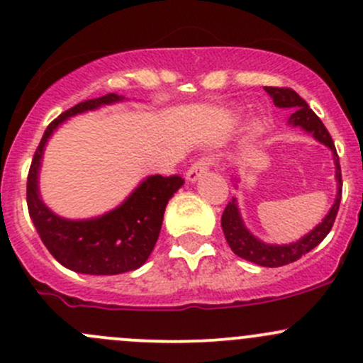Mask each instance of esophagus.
Instances as JSON below:
<instances>
[{
    "instance_id": "esophagus-1",
    "label": "esophagus",
    "mask_w": 363,
    "mask_h": 363,
    "mask_svg": "<svg viewBox=\"0 0 363 363\" xmlns=\"http://www.w3.org/2000/svg\"><path fill=\"white\" fill-rule=\"evenodd\" d=\"M212 164H214V158H212V156H200V158L188 168L186 179H188L189 182H195L200 175H203L205 172L212 167Z\"/></svg>"
}]
</instances>
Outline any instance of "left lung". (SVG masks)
<instances>
[{
    "mask_svg": "<svg viewBox=\"0 0 363 363\" xmlns=\"http://www.w3.org/2000/svg\"><path fill=\"white\" fill-rule=\"evenodd\" d=\"M265 91L272 96L276 107L294 108L290 119H288V123H290L291 126H300L302 130H306L307 133L313 135L318 142H321V144H325L330 149L332 155H334L335 179H337V199H335V203L332 205L327 218H325L313 232H309L306 237H302V239L296 240L294 244L270 246V244L262 242V240L256 239L252 233L247 232V228L244 226L242 218H240L239 214V208H237L235 199H232V202H228V205L225 207V212H223L221 216V226L223 233H225L226 237V242L232 247V251L235 252L237 256H240V258L256 263V265L283 267L288 265V263L296 262L298 258H302L303 255H307L311 250H314V247L328 235V232H330L332 226H334L335 216H337L339 211L340 195H342V175H340L339 156L337 151H335L334 140H332L330 133H328V130L325 128V124L321 123L320 117L311 111V107L306 104V100L300 98L298 93H295L290 87H265Z\"/></svg>",
    "mask_w": 363,
    "mask_h": 363,
    "instance_id": "1",
    "label": "left lung"
}]
</instances>
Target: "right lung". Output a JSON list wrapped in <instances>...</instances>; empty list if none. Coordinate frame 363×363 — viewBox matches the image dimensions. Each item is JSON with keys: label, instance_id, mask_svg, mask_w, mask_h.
Masks as SVG:
<instances>
[{"label": "right lung", "instance_id": "1", "mask_svg": "<svg viewBox=\"0 0 363 363\" xmlns=\"http://www.w3.org/2000/svg\"><path fill=\"white\" fill-rule=\"evenodd\" d=\"M119 100H123V96L108 93L101 98L82 101L56 117L47 126L29 167L26 200L33 225L50 255L73 272L113 276L144 265L160 237L164 207L184 184V179L179 175H151L123 205L100 218L84 221L60 218L40 200L38 168L47 138L68 117Z\"/></svg>", "mask_w": 363, "mask_h": 363}]
</instances>
